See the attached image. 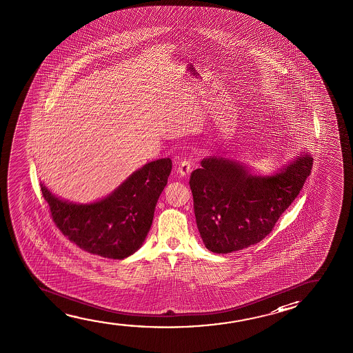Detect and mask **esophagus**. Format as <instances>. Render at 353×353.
Returning a JSON list of instances; mask_svg holds the SVG:
<instances>
[{"label": "esophagus", "mask_w": 353, "mask_h": 353, "mask_svg": "<svg viewBox=\"0 0 353 353\" xmlns=\"http://www.w3.org/2000/svg\"><path fill=\"white\" fill-rule=\"evenodd\" d=\"M190 172H192V163H190V160H183V161H181L179 163L177 174L181 177H187V176H190Z\"/></svg>", "instance_id": "34e87169"}]
</instances>
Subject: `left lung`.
<instances>
[{
	"mask_svg": "<svg viewBox=\"0 0 353 353\" xmlns=\"http://www.w3.org/2000/svg\"><path fill=\"white\" fill-rule=\"evenodd\" d=\"M312 165L310 153H302L272 176H256L232 159H203L190 185L205 246L228 254L260 243L300 193Z\"/></svg>",
	"mask_w": 353,
	"mask_h": 353,
	"instance_id": "1",
	"label": "left lung"
}]
</instances>
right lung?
Here are the masks:
<instances>
[{"label": "right lung", "instance_id": "1", "mask_svg": "<svg viewBox=\"0 0 353 353\" xmlns=\"http://www.w3.org/2000/svg\"><path fill=\"white\" fill-rule=\"evenodd\" d=\"M171 169L170 158L145 163L112 194L91 204L61 199L41 183L42 195L54 225L69 241L93 255L123 260L145 241Z\"/></svg>", "mask_w": 353, "mask_h": 353}]
</instances>
